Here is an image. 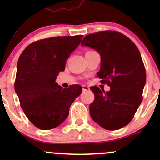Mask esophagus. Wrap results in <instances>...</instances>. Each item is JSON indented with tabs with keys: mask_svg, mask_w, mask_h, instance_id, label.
I'll list each match as a JSON object with an SVG mask.
<instances>
[{
	"mask_svg": "<svg viewBox=\"0 0 160 160\" xmlns=\"http://www.w3.org/2000/svg\"><path fill=\"white\" fill-rule=\"evenodd\" d=\"M82 89H83V91H88V90H90L89 87L85 86V85H82Z\"/></svg>",
	"mask_w": 160,
	"mask_h": 160,
	"instance_id": "obj_1",
	"label": "esophagus"
}]
</instances>
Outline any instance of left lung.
Here are the masks:
<instances>
[{
	"mask_svg": "<svg viewBox=\"0 0 160 160\" xmlns=\"http://www.w3.org/2000/svg\"><path fill=\"white\" fill-rule=\"evenodd\" d=\"M82 46L98 51L101 69L97 75L111 88L105 92L93 86L90 105L92 119L103 128L118 130L128 125L142 101L146 73L137 46L125 35L105 31L83 38Z\"/></svg>",
	"mask_w": 160,
	"mask_h": 160,
	"instance_id": "obj_1",
	"label": "left lung"
}]
</instances>
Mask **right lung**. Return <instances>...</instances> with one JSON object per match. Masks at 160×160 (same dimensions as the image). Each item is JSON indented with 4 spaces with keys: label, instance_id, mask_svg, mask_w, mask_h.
<instances>
[{
    "label": "right lung",
    "instance_id": "1",
    "mask_svg": "<svg viewBox=\"0 0 160 160\" xmlns=\"http://www.w3.org/2000/svg\"><path fill=\"white\" fill-rule=\"evenodd\" d=\"M83 35L53 37L25 48L17 64L14 89L21 107L37 128L49 130L67 119L71 104L82 93L80 85H58L59 72L81 42Z\"/></svg>",
    "mask_w": 160,
    "mask_h": 160
}]
</instances>
